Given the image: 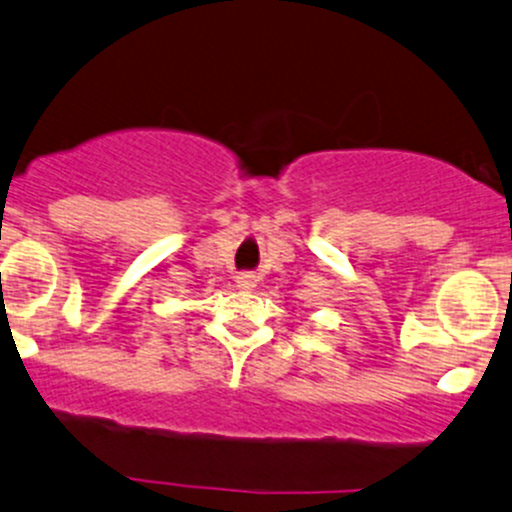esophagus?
Masks as SVG:
<instances>
[{"mask_svg":"<svg viewBox=\"0 0 512 512\" xmlns=\"http://www.w3.org/2000/svg\"><path fill=\"white\" fill-rule=\"evenodd\" d=\"M236 285H239L241 290H254L256 288V276H254V273H241V276L236 278Z\"/></svg>","mask_w":512,"mask_h":512,"instance_id":"34e87169","label":"esophagus"}]
</instances>
